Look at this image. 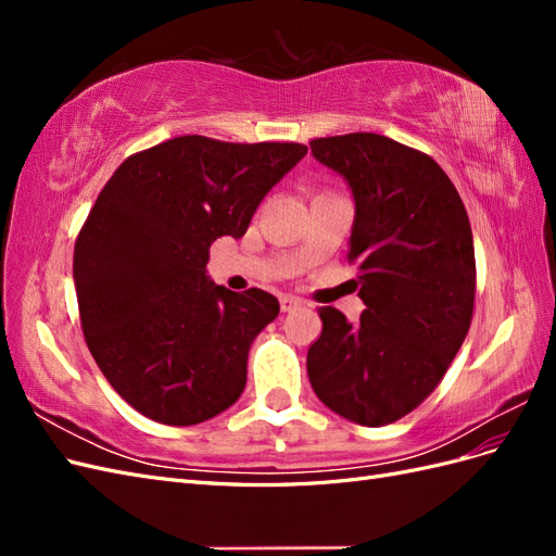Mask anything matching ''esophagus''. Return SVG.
Instances as JSON below:
<instances>
[{
	"label": "esophagus",
	"instance_id": "obj_1",
	"mask_svg": "<svg viewBox=\"0 0 556 556\" xmlns=\"http://www.w3.org/2000/svg\"><path fill=\"white\" fill-rule=\"evenodd\" d=\"M301 304H304V301L292 296V294H282V296H280V311H282V313H292V311L301 308Z\"/></svg>",
	"mask_w": 556,
	"mask_h": 556
}]
</instances>
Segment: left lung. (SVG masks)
Returning a JSON list of instances; mask_svg holds the SVG:
<instances>
[{
  "label": "left lung",
  "instance_id": "8db88e82",
  "mask_svg": "<svg viewBox=\"0 0 556 556\" xmlns=\"http://www.w3.org/2000/svg\"><path fill=\"white\" fill-rule=\"evenodd\" d=\"M315 160L355 197L348 260L366 311L350 325L319 308L308 348L317 399L364 427L392 425L443 380L476 306V250L464 201L422 150L371 131L313 139Z\"/></svg>",
  "mask_w": 556,
  "mask_h": 556
}]
</instances>
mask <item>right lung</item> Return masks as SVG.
Returning <instances> with one entry per match:
<instances>
[{
	"label": "right lung",
	"instance_id": "right-lung-1",
	"mask_svg": "<svg viewBox=\"0 0 556 556\" xmlns=\"http://www.w3.org/2000/svg\"><path fill=\"white\" fill-rule=\"evenodd\" d=\"M306 153L190 134L129 155L99 192L74 245L78 315L97 366L134 410L190 427L241 396L248 350L280 306L257 288L213 285L208 250L241 239Z\"/></svg>",
	"mask_w": 556,
	"mask_h": 556
}]
</instances>
